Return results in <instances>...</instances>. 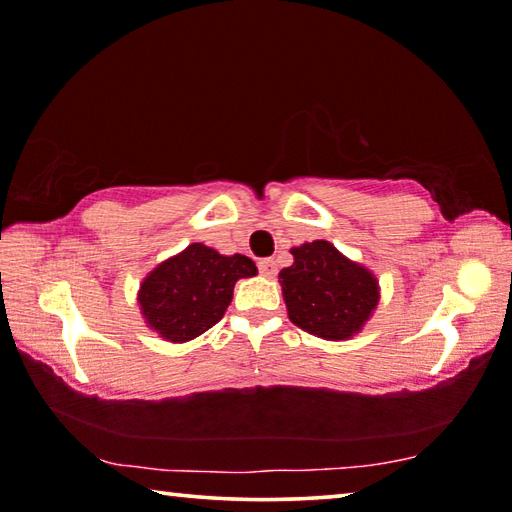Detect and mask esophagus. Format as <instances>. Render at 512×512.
<instances>
[{
  "label": "esophagus",
  "instance_id": "34e87169",
  "mask_svg": "<svg viewBox=\"0 0 512 512\" xmlns=\"http://www.w3.org/2000/svg\"><path fill=\"white\" fill-rule=\"evenodd\" d=\"M257 266H259V273H262L264 277H275V273H277V264L273 262V259H262Z\"/></svg>",
  "mask_w": 512,
  "mask_h": 512
}]
</instances>
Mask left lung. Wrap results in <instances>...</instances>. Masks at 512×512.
<instances>
[{
	"label": "left lung",
	"mask_w": 512,
	"mask_h": 512,
	"mask_svg": "<svg viewBox=\"0 0 512 512\" xmlns=\"http://www.w3.org/2000/svg\"><path fill=\"white\" fill-rule=\"evenodd\" d=\"M291 255L293 264L280 271L291 323L327 341L359 334L379 302L377 277L323 239Z\"/></svg>",
	"instance_id": "obj_1"
}]
</instances>
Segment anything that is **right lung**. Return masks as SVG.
Listing matches in <instances>:
<instances>
[{
    "instance_id": "add662e5",
    "label": "right lung",
    "mask_w": 512,
    "mask_h": 512,
    "mask_svg": "<svg viewBox=\"0 0 512 512\" xmlns=\"http://www.w3.org/2000/svg\"><path fill=\"white\" fill-rule=\"evenodd\" d=\"M257 275L246 255H219L205 244L187 246L144 277L137 302L146 325L164 341L185 343L219 323L241 277Z\"/></svg>"
}]
</instances>
